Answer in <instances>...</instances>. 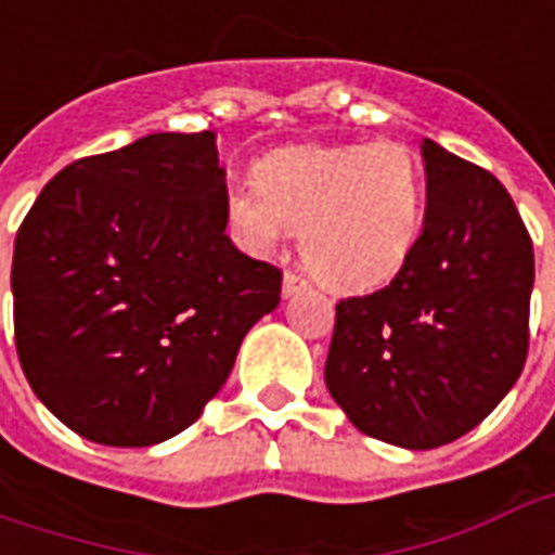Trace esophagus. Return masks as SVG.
<instances>
[{
	"mask_svg": "<svg viewBox=\"0 0 555 555\" xmlns=\"http://www.w3.org/2000/svg\"><path fill=\"white\" fill-rule=\"evenodd\" d=\"M306 288H309V279L300 276V273L288 270V273L282 276V294H285V297H294V294H300V291Z\"/></svg>",
	"mask_w": 555,
	"mask_h": 555,
	"instance_id": "34e87169",
	"label": "esophagus"
}]
</instances>
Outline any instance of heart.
Returning <instances> with one entry per match:
<instances>
[{
    "label": "heart",
    "mask_w": 555,
    "mask_h": 555,
    "mask_svg": "<svg viewBox=\"0 0 555 555\" xmlns=\"http://www.w3.org/2000/svg\"><path fill=\"white\" fill-rule=\"evenodd\" d=\"M225 229L253 255L300 231L302 261L338 291H372L398 276L425 222V169L404 142L276 147L253 183L222 193Z\"/></svg>",
    "instance_id": "heart-1"
}]
</instances>
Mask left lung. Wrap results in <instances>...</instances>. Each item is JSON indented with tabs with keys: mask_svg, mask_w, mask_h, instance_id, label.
Listing matches in <instances>:
<instances>
[{
	"mask_svg": "<svg viewBox=\"0 0 555 555\" xmlns=\"http://www.w3.org/2000/svg\"><path fill=\"white\" fill-rule=\"evenodd\" d=\"M428 205L386 288L336 302L326 389L374 440L437 449L517 384L529 353L532 237L488 169L422 142Z\"/></svg>",
	"mask_w": 555,
	"mask_h": 555,
	"instance_id": "obj_1",
	"label": "left lung"
}]
</instances>
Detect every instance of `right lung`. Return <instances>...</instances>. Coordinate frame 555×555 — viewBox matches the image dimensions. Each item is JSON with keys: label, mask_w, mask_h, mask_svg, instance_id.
<instances>
[{"label": "right lung", "mask_w": 555, "mask_h": 555, "mask_svg": "<svg viewBox=\"0 0 555 555\" xmlns=\"http://www.w3.org/2000/svg\"><path fill=\"white\" fill-rule=\"evenodd\" d=\"M217 133H151L70 163L14 241V338L53 416L101 446L190 428L273 312L282 270L225 234Z\"/></svg>", "instance_id": "right-lung-1"}]
</instances>
